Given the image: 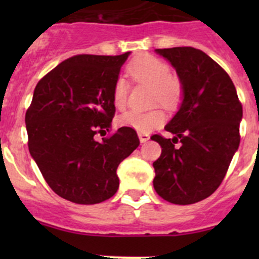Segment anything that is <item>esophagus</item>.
Masks as SVG:
<instances>
[{
  "label": "esophagus",
  "mask_w": 259,
  "mask_h": 259,
  "mask_svg": "<svg viewBox=\"0 0 259 259\" xmlns=\"http://www.w3.org/2000/svg\"><path fill=\"white\" fill-rule=\"evenodd\" d=\"M138 137H139V140L142 144L143 143H146L149 139H150V135L146 134V133H139V134H138Z\"/></svg>",
  "instance_id": "1"
}]
</instances>
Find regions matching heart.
I'll use <instances>...</instances> for the list:
<instances>
[{
    "mask_svg": "<svg viewBox=\"0 0 259 259\" xmlns=\"http://www.w3.org/2000/svg\"><path fill=\"white\" fill-rule=\"evenodd\" d=\"M127 74L137 82L148 83L153 86V101L160 103L166 108H174L179 104L183 95L180 81L170 75V67L163 60L153 55H140L127 65ZM129 83L124 77H117L113 89V101L117 109H124L126 105ZM165 121V114L161 109L140 113L127 111L117 119L121 126L132 127L139 133H150Z\"/></svg>",
    "mask_w": 259,
    "mask_h": 259,
    "instance_id": "1",
    "label": "heart"
}]
</instances>
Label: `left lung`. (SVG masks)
Listing matches in <instances>:
<instances>
[{
    "label": "left lung",
    "instance_id": "obj_1",
    "mask_svg": "<svg viewBox=\"0 0 259 259\" xmlns=\"http://www.w3.org/2000/svg\"><path fill=\"white\" fill-rule=\"evenodd\" d=\"M176 69L183 88L179 110L165 125L176 137L153 135L161 154L153 163L154 189L166 202L187 205L213 194L239 146L242 104L229 75L194 48L156 49ZM181 142L179 147L175 144Z\"/></svg>",
    "mask_w": 259,
    "mask_h": 259
}]
</instances>
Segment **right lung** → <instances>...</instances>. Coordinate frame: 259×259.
Instances as JSON below:
<instances>
[{
    "label": "right lung",
    "instance_id": "obj_1",
    "mask_svg": "<svg viewBox=\"0 0 259 259\" xmlns=\"http://www.w3.org/2000/svg\"><path fill=\"white\" fill-rule=\"evenodd\" d=\"M130 52L117 56L77 55L65 60L36 85L26 111L28 150L49 187L64 199L96 204L119 188L116 169L140 144L122 126L111 137L114 83Z\"/></svg>",
    "mask_w": 259,
    "mask_h": 259
}]
</instances>
